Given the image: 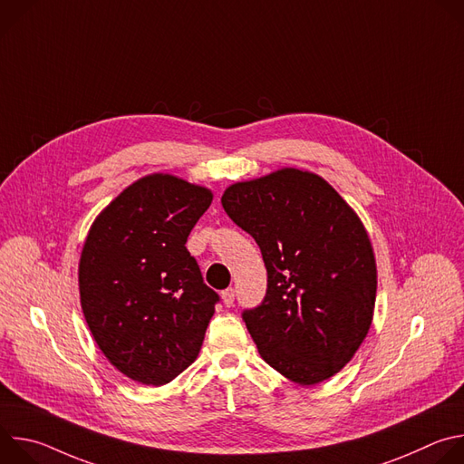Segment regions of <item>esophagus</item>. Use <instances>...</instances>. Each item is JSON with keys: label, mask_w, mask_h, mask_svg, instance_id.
Wrapping results in <instances>:
<instances>
[{"label": "esophagus", "mask_w": 464, "mask_h": 464, "mask_svg": "<svg viewBox=\"0 0 464 464\" xmlns=\"http://www.w3.org/2000/svg\"><path fill=\"white\" fill-rule=\"evenodd\" d=\"M222 301H224L226 306H233V303H235V290L233 288L224 290L222 292Z\"/></svg>", "instance_id": "esophagus-1"}]
</instances>
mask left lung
Masks as SVG:
<instances>
[{"mask_svg":"<svg viewBox=\"0 0 464 464\" xmlns=\"http://www.w3.org/2000/svg\"><path fill=\"white\" fill-rule=\"evenodd\" d=\"M222 206L268 272L262 303L242 312L262 360L299 385L340 372L369 333L376 299V260L358 215L299 169L233 183Z\"/></svg>","mask_w":464,"mask_h":464,"instance_id":"8db88e82","label":"left lung"}]
</instances>
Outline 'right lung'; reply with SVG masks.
<instances>
[{"instance_id": "obj_1", "label": "right lung", "mask_w": 464, "mask_h": 464, "mask_svg": "<svg viewBox=\"0 0 464 464\" xmlns=\"http://www.w3.org/2000/svg\"><path fill=\"white\" fill-rule=\"evenodd\" d=\"M213 192L170 174L126 187L95 218L79 262L86 323L108 362L165 385L198 356L218 294L185 247Z\"/></svg>"}]
</instances>
